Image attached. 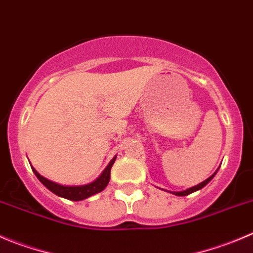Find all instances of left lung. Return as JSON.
<instances>
[{
    "instance_id": "obj_1",
    "label": "left lung",
    "mask_w": 253,
    "mask_h": 253,
    "mask_svg": "<svg viewBox=\"0 0 253 253\" xmlns=\"http://www.w3.org/2000/svg\"><path fill=\"white\" fill-rule=\"evenodd\" d=\"M215 174H216V171H215V173L212 174L211 176H209V178H208L207 180L202 181V183H200V184H198V185H195V186H192V188L186 189V190H183V192H170V193H173L174 195H178V197H185V195L192 194V193H194V192H197V190H200V189H202V188H204V186L207 185V184L209 183V181L211 180L212 178H214Z\"/></svg>"
}]
</instances>
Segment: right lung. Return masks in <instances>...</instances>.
<instances>
[{"label": "right lung", "mask_w": 253, "mask_h": 253, "mask_svg": "<svg viewBox=\"0 0 253 253\" xmlns=\"http://www.w3.org/2000/svg\"><path fill=\"white\" fill-rule=\"evenodd\" d=\"M115 159H116V157H114V158L111 159L109 166L105 168V170L102 171L101 175H100L96 180H94L92 183L85 184V185H61V184L54 183V181L44 178V176L41 175L33 167H32V170L34 171V174H36L37 178L39 179V181H41L45 188H48L51 193H54V194L58 195V197L64 198V199L73 200V202H79V200H84L86 199V198L91 197V195L102 192V190L106 188V185L110 181V171H111L112 166H114Z\"/></svg>", "instance_id": "1"}]
</instances>
